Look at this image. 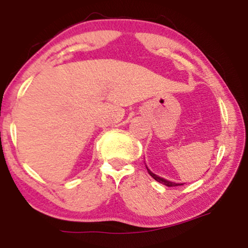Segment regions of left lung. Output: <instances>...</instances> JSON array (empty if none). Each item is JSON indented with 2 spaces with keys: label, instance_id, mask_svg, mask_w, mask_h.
Returning <instances> with one entry per match:
<instances>
[{
  "label": "left lung",
  "instance_id": "obj_1",
  "mask_svg": "<svg viewBox=\"0 0 248 248\" xmlns=\"http://www.w3.org/2000/svg\"><path fill=\"white\" fill-rule=\"evenodd\" d=\"M147 170H148V172H149V175L152 176V177L155 179V181H157V182H160L161 184H164V186H183V184H178V183H173V182H170V181H167V179H164V178H162V177H158L157 175H155V173H153L152 171H150L149 169H148L147 168Z\"/></svg>",
  "mask_w": 248,
  "mask_h": 248
}]
</instances>
